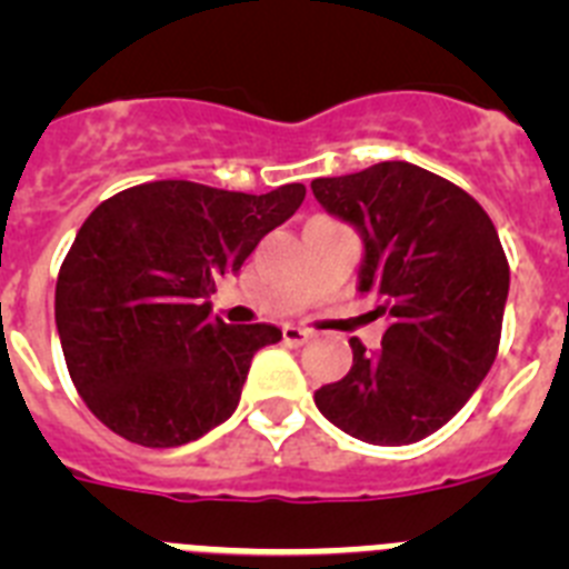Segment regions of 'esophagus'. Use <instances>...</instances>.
Wrapping results in <instances>:
<instances>
[{"instance_id": "34e87169", "label": "esophagus", "mask_w": 569, "mask_h": 569, "mask_svg": "<svg viewBox=\"0 0 569 569\" xmlns=\"http://www.w3.org/2000/svg\"><path fill=\"white\" fill-rule=\"evenodd\" d=\"M281 339H284V345H290V347H301L313 339V333H310V330L293 328V325H284V328H281Z\"/></svg>"}]
</instances>
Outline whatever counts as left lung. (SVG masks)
I'll list each match as a JSON object with an SVG mask.
<instances>
[{"label": "left lung", "instance_id": "left-lung-1", "mask_svg": "<svg viewBox=\"0 0 569 569\" xmlns=\"http://www.w3.org/2000/svg\"><path fill=\"white\" fill-rule=\"evenodd\" d=\"M310 188L361 233L359 290L390 319L376 353L350 341V373L319 387L316 407L353 439L413 445L459 413L499 353L510 290L499 233L467 190L410 162Z\"/></svg>", "mask_w": 569, "mask_h": 569}]
</instances>
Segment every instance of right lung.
I'll return each mask as SVG.
<instances>
[{"instance_id": "obj_1", "label": "right lung", "mask_w": 569, "mask_h": 569, "mask_svg": "<svg viewBox=\"0 0 569 569\" xmlns=\"http://www.w3.org/2000/svg\"><path fill=\"white\" fill-rule=\"evenodd\" d=\"M305 184L236 193L162 179L110 196L84 219L57 279L68 373L104 427L142 447H179L230 419L273 325L210 316L216 281L288 222Z\"/></svg>"}]
</instances>
